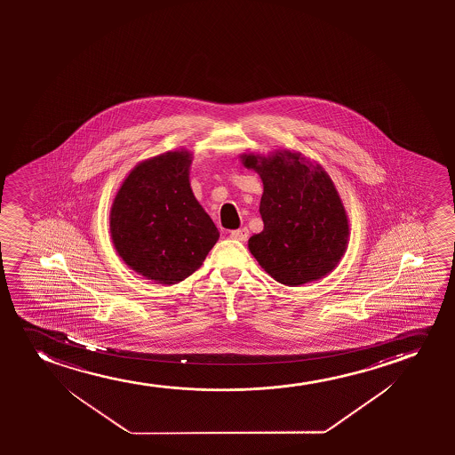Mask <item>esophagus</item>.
I'll list each match as a JSON object with an SVG mask.
<instances>
[{
    "label": "esophagus",
    "mask_w": 455,
    "mask_h": 455,
    "mask_svg": "<svg viewBox=\"0 0 455 455\" xmlns=\"http://www.w3.org/2000/svg\"><path fill=\"white\" fill-rule=\"evenodd\" d=\"M230 236L233 237V239H236V241L245 243V241L249 239V230H247V228H239V230H233L230 233Z\"/></svg>",
    "instance_id": "obj_1"
}]
</instances>
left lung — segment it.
<instances>
[{"label":"left lung","instance_id":"obj_1","mask_svg":"<svg viewBox=\"0 0 455 455\" xmlns=\"http://www.w3.org/2000/svg\"><path fill=\"white\" fill-rule=\"evenodd\" d=\"M261 177L264 230L249 239L256 261L275 281L301 286L331 274L348 247L349 220L334 181L301 152H243Z\"/></svg>","mask_w":455,"mask_h":455}]
</instances>
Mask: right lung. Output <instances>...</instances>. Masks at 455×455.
<instances>
[{
	"instance_id": "right-lung-1",
	"label": "right lung",
	"mask_w": 455,
	"mask_h": 455,
	"mask_svg": "<svg viewBox=\"0 0 455 455\" xmlns=\"http://www.w3.org/2000/svg\"><path fill=\"white\" fill-rule=\"evenodd\" d=\"M193 154L169 150L138 163L110 208L119 258L146 280L175 284L194 274L218 243L219 230L194 197Z\"/></svg>"
}]
</instances>
